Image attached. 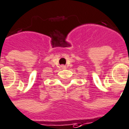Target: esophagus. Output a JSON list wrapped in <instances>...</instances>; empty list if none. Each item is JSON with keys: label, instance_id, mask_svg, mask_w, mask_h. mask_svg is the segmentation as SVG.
<instances>
[{"label": "esophagus", "instance_id": "34e87169", "mask_svg": "<svg viewBox=\"0 0 129 129\" xmlns=\"http://www.w3.org/2000/svg\"><path fill=\"white\" fill-rule=\"evenodd\" d=\"M61 68H63V69H66V66H64V65H62V66H61Z\"/></svg>", "mask_w": 129, "mask_h": 129}]
</instances>
